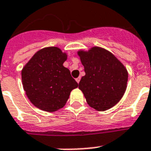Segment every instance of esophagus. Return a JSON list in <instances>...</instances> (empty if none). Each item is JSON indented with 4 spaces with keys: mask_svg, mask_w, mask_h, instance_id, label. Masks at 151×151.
Returning a JSON list of instances; mask_svg holds the SVG:
<instances>
[{
    "mask_svg": "<svg viewBox=\"0 0 151 151\" xmlns=\"http://www.w3.org/2000/svg\"><path fill=\"white\" fill-rule=\"evenodd\" d=\"M80 81H81V77H79V78H76V81L78 82V83H79Z\"/></svg>",
    "mask_w": 151,
    "mask_h": 151,
    "instance_id": "obj_1",
    "label": "esophagus"
}]
</instances>
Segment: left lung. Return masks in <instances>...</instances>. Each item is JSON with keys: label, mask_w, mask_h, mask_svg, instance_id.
Returning <instances> with one entry per match:
<instances>
[{"label": "left lung", "mask_w": 151, "mask_h": 151, "mask_svg": "<svg viewBox=\"0 0 151 151\" xmlns=\"http://www.w3.org/2000/svg\"><path fill=\"white\" fill-rule=\"evenodd\" d=\"M85 71L79 83L90 107L107 111L121 101L127 87L128 72L124 65L110 52L101 47L78 51Z\"/></svg>", "instance_id": "1"}]
</instances>
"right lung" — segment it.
I'll list each match as a JSON object with an SVG mask.
<instances>
[{
  "label": "right lung",
  "instance_id": "right-lung-1",
  "mask_svg": "<svg viewBox=\"0 0 151 151\" xmlns=\"http://www.w3.org/2000/svg\"><path fill=\"white\" fill-rule=\"evenodd\" d=\"M68 54L58 47L37 51L21 70L23 87L35 107L47 112L64 107L78 83L63 64Z\"/></svg>",
  "mask_w": 151,
  "mask_h": 151
}]
</instances>
